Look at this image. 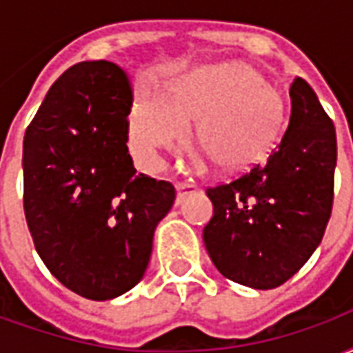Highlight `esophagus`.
Returning <instances> with one entry per match:
<instances>
[{
    "label": "esophagus",
    "instance_id": "1",
    "mask_svg": "<svg viewBox=\"0 0 353 353\" xmlns=\"http://www.w3.org/2000/svg\"><path fill=\"white\" fill-rule=\"evenodd\" d=\"M192 192H196V185L194 183H177L176 204H181L185 196H187V194H192Z\"/></svg>",
    "mask_w": 353,
    "mask_h": 353
}]
</instances>
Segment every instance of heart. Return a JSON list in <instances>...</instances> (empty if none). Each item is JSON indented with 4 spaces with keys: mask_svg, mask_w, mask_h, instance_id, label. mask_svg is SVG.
Wrapping results in <instances>:
<instances>
[{
    "mask_svg": "<svg viewBox=\"0 0 353 353\" xmlns=\"http://www.w3.org/2000/svg\"><path fill=\"white\" fill-rule=\"evenodd\" d=\"M285 103L280 90L244 62H221L181 73L161 96L143 94L130 113V149L153 168L161 151L177 147L196 121L194 139L221 172H242L268 157L280 138Z\"/></svg>",
    "mask_w": 353,
    "mask_h": 353,
    "instance_id": "heart-1",
    "label": "heart"
}]
</instances>
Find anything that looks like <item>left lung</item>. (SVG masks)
<instances>
[{
  "instance_id": "8db88e82",
  "label": "left lung",
  "mask_w": 353,
  "mask_h": 353,
  "mask_svg": "<svg viewBox=\"0 0 353 353\" xmlns=\"http://www.w3.org/2000/svg\"><path fill=\"white\" fill-rule=\"evenodd\" d=\"M291 115L263 164L208 189L214 204L202 238L215 268L253 289H274L310 259L333 210L336 132L301 77L289 88Z\"/></svg>"
}]
</instances>
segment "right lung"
<instances>
[{"instance_id": "right-lung-1", "label": "right lung", "mask_w": 353, "mask_h": 353, "mask_svg": "<svg viewBox=\"0 0 353 353\" xmlns=\"http://www.w3.org/2000/svg\"><path fill=\"white\" fill-rule=\"evenodd\" d=\"M130 105L119 65L81 62L49 88L24 136V214L35 250L62 285L92 301L143 278L154 229L176 200L172 183L136 174Z\"/></svg>"}]
</instances>
